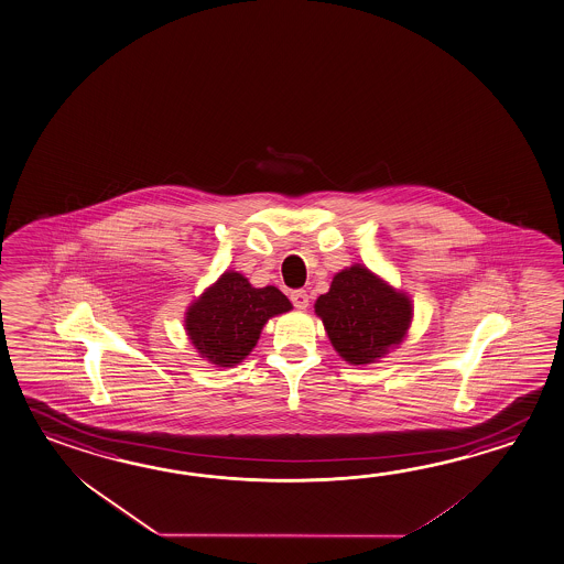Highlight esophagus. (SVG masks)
Listing matches in <instances>:
<instances>
[{
  "mask_svg": "<svg viewBox=\"0 0 564 564\" xmlns=\"http://www.w3.org/2000/svg\"><path fill=\"white\" fill-rule=\"evenodd\" d=\"M291 301H293V305H295L297 310H307V307H310V295H307V291H303V289L293 291V293H291Z\"/></svg>",
  "mask_w": 564,
  "mask_h": 564,
  "instance_id": "esophagus-1",
  "label": "esophagus"
}]
</instances>
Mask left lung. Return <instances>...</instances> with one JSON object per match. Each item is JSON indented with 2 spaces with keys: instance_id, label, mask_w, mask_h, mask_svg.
<instances>
[{
  "instance_id": "obj_1",
  "label": "left lung",
  "mask_w": 564,
  "mask_h": 564,
  "mask_svg": "<svg viewBox=\"0 0 564 564\" xmlns=\"http://www.w3.org/2000/svg\"><path fill=\"white\" fill-rule=\"evenodd\" d=\"M315 313L335 351L351 366H368L402 344L414 305L408 293L356 263L335 273L329 291L315 301Z\"/></svg>"
}]
</instances>
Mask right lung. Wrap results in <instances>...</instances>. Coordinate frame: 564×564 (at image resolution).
I'll use <instances>...</instances> for the list:
<instances>
[{
	"instance_id": "right-lung-1",
	"label": "right lung",
	"mask_w": 564,
	"mask_h": 564,
	"mask_svg": "<svg viewBox=\"0 0 564 564\" xmlns=\"http://www.w3.org/2000/svg\"><path fill=\"white\" fill-rule=\"evenodd\" d=\"M293 310L273 285L257 289L237 271L223 275L184 313V329L198 356L217 368H232L253 351L264 323Z\"/></svg>"
}]
</instances>
